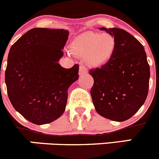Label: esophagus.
I'll return each mask as SVG.
<instances>
[{"label": "esophagus", "instance_id": "1", "mask_svg": "<svg viewBox=\"0 0 159 159\" xmlns=\"http://www.w3.org/2000/svg\"><path fill=\"white\" fill-rule=\"evenodd\" d=\"M87 73V68L85 65H80V74L83 75Z\"/></svg>", "mask_w": 159, "mask_h": 159}]
</instances>
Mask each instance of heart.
Masks as SVG:
<instances>
[{
  "instance_id": "heart-1",
  "label": "heart",
  "mask_w": 159,
  "mask_h": 159,
  "mask_svg": "<svg viewBox=\"0 0 159 159\" xmlns=\"http://www.w3.org/2000/svg\"><path fill=\"white\" fill-rule=\"evenodd\" d=\"M116 41L114 36L107 33L87 31L75 39L73 48L77 54L88 55L89 62L99 66L107 62L114 54Z\"/></svg>"
}]
</instances>
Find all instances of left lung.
I'll return each mask as SVG.
<instances>
[{
	"mask_svg": "<svg viewBox=\"0 0 159 159\" xmlns=\"http://www.w3.org/2000/svg\"><path fill=\"white\" fill-rule=\"evenodd\" d=\"M116 41L111 59L100 68L92 69L90 90L97 112L114 121H125L144 104L149 87L150 67L144 46L121 28H100Z\"/></svg>",
	"mask_w": 159,
	"mask_h": 159,
	"instance_id": "left-lung-1",
	"label": "left lung"
}]
</instances>
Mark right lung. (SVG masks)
<instances>
[{"label":"right lung","mask_w":159,"mask_h":159,"mask_svg":"<svg viewBox=\"0 0 159 159\" xmlns=\"http://www.w3.org/2000/svg\"><path fill=\"white\" fill-rule=\"evenodd\" d=\"M65 29L35 28L11 47L5 70L12 106L28 121L51 123L64 113L68 88L79 78V65L65 69L58 62L68 40Z\"/></svg>","instance_id":"1"}]
</instances>
